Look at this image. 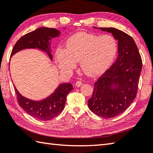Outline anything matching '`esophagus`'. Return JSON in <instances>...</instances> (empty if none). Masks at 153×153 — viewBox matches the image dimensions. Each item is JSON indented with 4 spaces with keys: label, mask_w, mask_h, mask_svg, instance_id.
<instances>
[{
    "label": "esophagus",
    "mask_w": 153,
    "mask_h": 153,
    "mask_svg": "<svg viewBox=\"0 0 153 153\" xmlns=\"http://www.w3.org/2000/svg\"><path fill=\"white\" fill-rule=\"evenodd\" d=\"M82 85V82L81 81H77L76 83V87H80Z\"/></svg>",
    "instance_id": "esophagus-1"
}]
</instances>
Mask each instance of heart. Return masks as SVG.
<instances>
[{
	"label": "heart",
	"mask_w": 153,
	"mask_h": 153,
	"mask_svg": "<svg viewBox=\"0 0 153 153\" xmlns=\"http://www.w3.org/2000/svg\"><path fill=\"white\" fill-rule=\"evenodd\" d=\"M117 52L118 43L112 35L79 32L68 39L64 49L56 50L55 59L65 73L71 72L79 61L85 74L97 76L109 69Z\"/></svg>",
	"instance_id": "obj_1"
}]
</instances>
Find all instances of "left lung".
<instances>
[{"label": "left lung", "mask_w": 153, "mask_h": 153, "mask_svg": "<svg viewBox=\"0 0 153 153\" xmlns=\"http://www.w3.org/2000/svg\"><path fill=\"white\" fill-rule=\"evenodd\" d=\"M99 29L111 33L118 41V55L94 84L88 107L96 115L110 118L124 112L136 98L143 63L132 37L112 27Z\"/></svg>", "instance_id": "left-lung-1"}]
</instances>
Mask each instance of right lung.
<instances>
[{"label": "right lung", "mask_w": 153, "mask_h": 153, "mask_svg": "<svg viewBox=\"0 0 153 153\" xmlns=\"http://www.w3.org/2000/svg\"><path fill=\"white\" fill-rule=\"evenodd\" d=\"M60 31L48 27H40L23 35L16 41L10 54V57L16 53L25 49H39L46 52L51 60L50 41L51 39L59 37ZM19 105L33 118L40 120H49L59 114L65 106L66 97L73 90L70 83L61 84L56 90L48 98L40 101H35L25 98L19 92L15 85Z\"/></svg>", "instance_id": "add662e5"}]
</instances>
